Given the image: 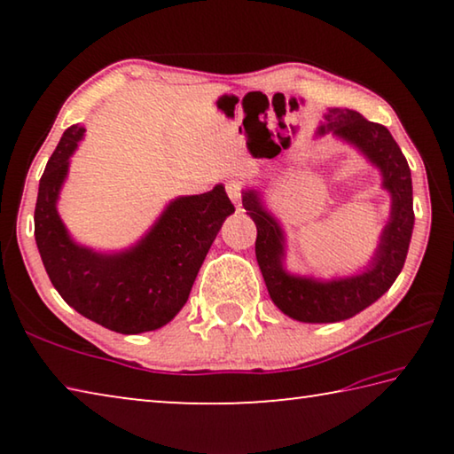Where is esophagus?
<instances>
[{
	"label": "esophagus",
	"instance_id": "34e87169",
	"mask_svg": "<svg viewBox=\"0 0 454 454\" xmlns=\"http://www.w3.org/2000/svg\"><path fill=\"white\" fill-rule=\"evenodd\" d=\"M226 192H228V196H230V200H232V202L236 204V206H240V200H242V186H240V182H228L226 184Z\"/></svg>",
	"mask_w": 454,
	"mask_h": 454
}]
</instances>
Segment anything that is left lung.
<instances>
[{
  "label": "left lung",
  "mask_w": 454,
  "mask_h": 454,
  "mask_svg": "<svg viewBox=\"0 0 454 454\" xmlns=\"http://www.w3.org/2000/svg\"><path fill=\"white\" fill-rule=\"evenodd\" d=\"M325 118L326 121L318 128V134L333 132L356 145L380 170L382 188L388 190L393 204L379 248L364 272L322 282L292 276L284 270V234L280 224L270 212L264 210L256 190L242 192L244 210L250 214L258 230L256 260L268 294L284 314L301 322H340L379 301L403 270L414 226L411 168L388 129L376 121H368L363 114L340 107L328 110Z\"/></svg>",
  "instance_id": "1"
}]
</instances>
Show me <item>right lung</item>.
<instances>
[{
    "instance_id": "1",
    "label": "right lung",
    "mask_w": 454,
    "mask_h": 454,
    "mask_svg": "<svg viewBox=\"0 0 454 454\" xmlns=\"http://www.w3.org/2000/svg\"><path fill=\"white\" fill-rule=\"evenodd\" d=\"M83 132L78 124L66 129L37 190L34 234L45 272L82 317L121 334L156 330L186 304L200 266L234 204L218 184L204 194L176 198L129 250L102 254L80 246L67 234L56 204Z\"/></svg>"
}]
</instances>
